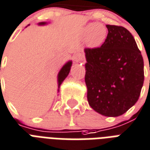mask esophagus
Listing matches in <instances>:
<instances>
[{
    "instance_id": "obj_1",
    "label": "esophagus",
    "mask_w": 150,
    "mask_h": 150,
    "mask_svg": "<svg viewBox=\"0 0 150 150\" xmlns=\"http://www.w3.org/2000/svg\"><path fill=\"white\" fill-rule=\"evenodd\" d=\"M80 59H81V58H80V57H79V56H76V61H78V60H80Z\"/></svg>"
}]
</instances>
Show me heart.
I'll return each instance as SVG.
<instances>
[{
  "label": "heart",
  "instance_id": "obj_1",
  "mask_svg": "<svg viewBox=\"0 0 150 150\" xmlns=\"http://www.w3.org/2000/svg\"><path fill=\"white\" fill-rule=\"evenodd\" d=\"M81 38L86 39V44L89 48H98L107 38V28L102 23H88L82 30Z\"/></svg>",
  "mask_w": 150,
  "mask_h": 150
}]
</instances>
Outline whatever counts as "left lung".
<instances>
[{"label":"left lung","instance_id":"8db88e82","mask_svg":"<svg viewBox=\"0 0 150 150\" xmlns=\"http://www.w3.org/2000/svg\"><path fill=\"white\" fill-rule=\"evenodd\" d=\"M107 38L96 49H84L85 83L89 105L105 117H116L136 103L144 81V62L132 33L106 25Z\"/></svg>","mask_w":150,"mask_h":150}]
</instances>
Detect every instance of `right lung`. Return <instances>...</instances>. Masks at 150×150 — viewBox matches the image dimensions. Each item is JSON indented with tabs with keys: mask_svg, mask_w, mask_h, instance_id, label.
I'll return each mask as SVG.
<instances>
[{
	"mask_svg": "<svg viewBox=\"0 0 150 150\" xmlns=\"http://www.w3.org/2000/svg\"><path fill=\"white\" fill-rule=\"evenodd\" d=\"M50 22L47 23V22H40V23H38V25H46L47 24H49ZM28 25H30V24ZM27 25V26H28ZM25 26V27H27ZM72 60H69L68 62H66L62 67L60 69V70L59 71V74H58V76H57V82H58V92H59V88L62 84V83L63 82L65 79L67 78V76L69 75V71H70V69H71L72 66Z\"/></svg>",
	"mask_w": 150,
	"mask_h": 150,
	"instance_id": "obj_1",
	"label": "right lung"
}]
</instances>
